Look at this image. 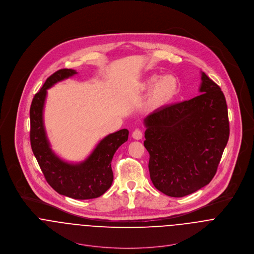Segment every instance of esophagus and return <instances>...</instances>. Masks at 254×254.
<instances>
[{"label":"esophagus","mask_w":254,"mask_h":254,"mask_svg":"<svg viewBox=\"0 0 254 254\" xmlns=\"http://www.w3.org/2000/svg\"><path fill=\"white\" fill-rule=\"evenodd\" d=\"M132 137L135 139V140H141L143 138V133L141 130L139 129H136L133 134H132Z\"/></svg>","instance_id":"obj_1"}]
</instances>
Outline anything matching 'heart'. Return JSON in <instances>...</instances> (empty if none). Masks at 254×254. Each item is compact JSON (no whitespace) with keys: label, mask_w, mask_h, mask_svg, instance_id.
<instances>
[{"label":"heart","mask_w":254,"mask_h":254,"mask_svg":"<svg viewBox=\"0 0 254 254\" xmlns=\"http://www.w3.org/2000/svg\"><path fill=\"white\" fill-rule=\"evenodd\" d=\"M151 87L146 99V107L151 110L161 109L174 97L177 91V80L174 76L165 75L158 79V75L152 74L146 77L142 84V90Z\"/></svg>","instance_id":"b5f03b06"}]
</instances>
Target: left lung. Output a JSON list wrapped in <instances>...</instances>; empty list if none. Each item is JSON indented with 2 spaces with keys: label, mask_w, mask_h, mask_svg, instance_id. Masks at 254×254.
I'll use <instances>...</instances> for the list:
<instances>
[{
  "label": "left lung",
  "mask_w": 254,
  "mask_h": 254,
  "mask_svg": "<svg viewBox=\"0 0 254 254\" xmlns=\"http://www.w3.org/2000/svg\"><path fill=\"white\" fill-rule=\"evenodd\" d=\"M144 123L149 176L158 190L182 197L210 183L230 127L225 96L205 73L198 96L156 109Z\"/></svg>",
  "instance_id": "1"
}]
</instances>
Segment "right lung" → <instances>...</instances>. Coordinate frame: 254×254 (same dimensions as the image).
<instances>
[{"label":"right lung","instance_id":"1","mask_svg":"<svg viewBox=\"0 0 254 254\" xmlns=\"http://www.w3.org/2000/svg\"><path fill=\"white\" fill-rule=\"evenodd\" d=\"M76 73L67 68L58 70L47 78L35 94L30 107V143L46 180L57 192L74 199H91L110 188L113 181L111 160L117 148L128 140L129 131L122 129L109 134L80 163L64 161L52 150L43 121L47 90Z\"/></svg>","mask_w":254,"mask_h":254}]
</instances>
